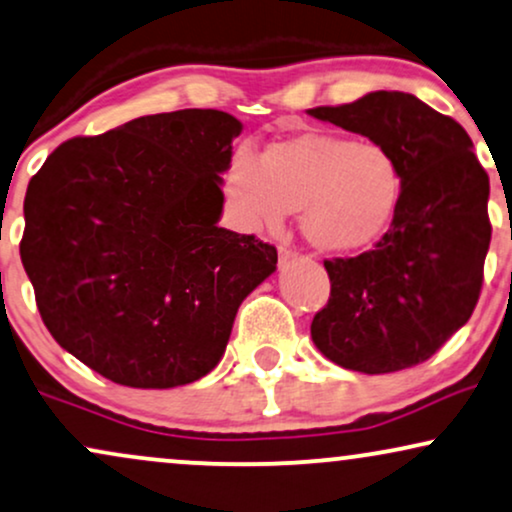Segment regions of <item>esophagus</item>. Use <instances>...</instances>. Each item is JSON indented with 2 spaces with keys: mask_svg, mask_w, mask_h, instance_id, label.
<instances>
[{
  "mask_svg": "<svg viewBox=\"0 0 512 512\" xmlns=\"http://www.w3.org/2000/svg\"><path fill=\"white\" fill-rule=\"evenodd\" d=\"M293 255H295V252L286 248V245H281V248H278V260H281V262H288Z\"/></svg>",
  "mask_w": 512,
  "mask_h": 512,
  "instance_id": "34e87169",
  "label": "esophagus"
}]
</instances>
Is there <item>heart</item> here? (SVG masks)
<instances>
[{
  "label": "heart",
  "mask_w": 512,
  "mask_h": 512,
  "mask_svg": "<svg viewBox=\"0 0 512 512\" xmlns=\"http://www.w3.org/2000/svg\"><path fill=\"white\" fill-rule=\"evenodd\" d=\"M401 189V165L390 148L335 132L274 141L257 160L236 155L226 170V191L250 229H276L300 210L304 238L331 255L378 241Z\"/></svg>",
  "instance_id": "obj_1"
}]
</instances>
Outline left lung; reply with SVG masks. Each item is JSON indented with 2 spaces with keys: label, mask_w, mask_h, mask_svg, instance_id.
Masks as SVG:
<instances>
[{
  "label": "left lung",
  "mask_w": 512,
  "mask_h": 512,
  "mask_svg": "<svg viewBox=\"0 0 512 512\" xmlns=\"http://www.w3.org/2000/svg\"><path fill=\"white\" fill-rule=\"evenodd\" d=\"M309 115L364 134L397 155L399 208L373 250L335 257L312 340L333 364L368 375L428 361L480 300L491 241L489 174L468 132L404 92H371Z\"/></svg>",
  "instance_id": "obj_1"
}]
</instances>
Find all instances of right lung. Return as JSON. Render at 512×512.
<instances>
[{"instance_id": "add662e5", "label": "right lung", "mask_w": 512, "mask_h": 512, "mask_svg": "<svg viewBox=\"0 0 512 512\" xmlns=\"http://www.w3.org/2000/svg\"><path fill=\"white\" fill-rule=\"evenodd\" d=\"M212 108L146 115L63 141L25 193L21 260L44 326L118 385L167 390L222 359L276 248L217 226L231 141Z\"/></svg>"}]
</instances>
